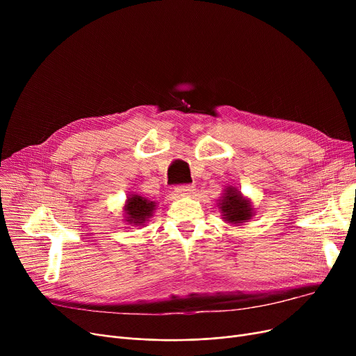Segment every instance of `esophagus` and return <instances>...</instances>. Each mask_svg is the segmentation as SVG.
Returning a JSON list of instances; mask_svg holds the SVG:
<instances>
[{"label":"esophagus","mask_w":356,"mask_h":356,"mask_svg":"<svg viewBox=\"0 0 356 356\" xmlns=\"http://www.w3.org/2000/svg\"><path fill=\"white\" fill-rule=\"evenodd\" d=\"M193 186L192 184H181V186H177L176 188V193L179 196H189L193 193Z\"/></svg>","instance_id":"1"}]
</instances>
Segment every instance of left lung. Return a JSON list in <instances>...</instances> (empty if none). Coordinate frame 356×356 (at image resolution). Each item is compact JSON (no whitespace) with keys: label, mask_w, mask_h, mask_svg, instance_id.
I'll return each instance as SVG.
<instances>
[{"label":"left lung","mask_w":356,"mask_h":356,"mask_svg":"<svg viewBox=\"0 0 356 356\" xmlns=\"http://www.w3.org/2000/svg\"><path fill=\"white\" fill-rule=\"evenodd\" d=\"M220 209L223 213V219L229 223H242L252 216L251 203L241 196V193L232 188H229L222 199Z\"/></svg>","instance_id":"1"}]
</instances>
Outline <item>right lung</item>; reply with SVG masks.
<instances>
[{
  "instance_id": "add662e5",
  "label": "right lung",
  "mask_w": 356,
  "mask_h": 356,
  "mask_svg": "<svg viewBox=\"0 0 356 356\" xmlns=\"http://www.w3.org/2000/svg\"><path fill=\"white\" fill-rule=\"evenodd\" d=\"M154 207V202H149L145 197H141L138 195L131 196L125 207L127 220L131 223H144L147 218L152 216Z\"/></svg>"
}]
</instances>
